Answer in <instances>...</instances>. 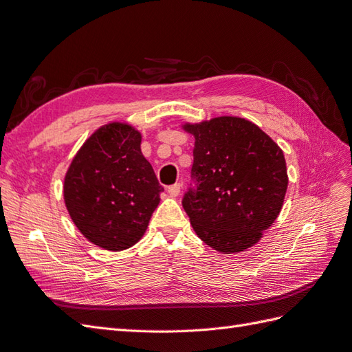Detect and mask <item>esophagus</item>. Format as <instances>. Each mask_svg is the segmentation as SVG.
I'll list each match as a JSON object with an SVG mask.
<instances>
[{"instance_id": "obj_1", "label": "esophagus", "mask_w": 352, "mask_h": 352, "mask_svg": "<svg viewBox=\"0 0 352 352\" xmlns=\"http://www.w3.org/2000/svg\"><path fill=\"white\" fill-rule=\"evenodd\" d=\"M180 188H182V185L180 184H175V185H170L167 188V192L170 194V197H177L180 194Z\"/></svg>"}]
</instances>
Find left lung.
Returning <instances> with one entry per match:
<instances>
[{
	"instance_id": "obj_1",
	"label": "left lung",
	"mask_w": 352,
	"mask_h": 352,
	"mask_svg": "<svg viewBox=\"0 0 352 352\" xmlns=\"http://www.w3.org/2000/svg\"><path fill=\"white\" fill-rule=\"evenodd\" d=\"M185 131L195 136L190 184L182 198L190 225L219 252L252 247L283 206L282 150L257 124L239 117L185 124Z\"/></svg>"
}]
</instances>
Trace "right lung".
<instances>
[{
    "label": "right lung",
    "instance_id": "add662e5",
    "mask_svg": "<svg viewBox=\"0 0 352 352\" xmlns=\"http://www.w3.org/2000/svg\"><path fill=\"white\" fill-rule=\"evenodd\" d=\"M162 190L141 153L140 132L124 123L100 127L73 158L65 179L73 223L109 251L126 250L142 238Z\"/></svg>",
    "mask_w": 352,
    "mask_h": 352
}]
</instances>
